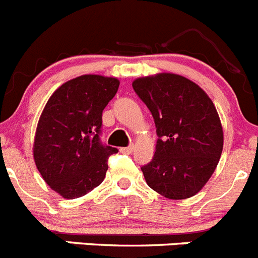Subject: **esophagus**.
I'll use <instances>...</instances> for the list:
<instances>
[{
  "label": "esophagus",
  "instance_id": "esophagus-1",
  "mask_svg": "<svg viewBox=\"0 0 258 258\" xmlns=\"http://www.w3.org/2000/svg\"><path fill=\"white\" fill-rule=\"evenodd\" d=\"M134 145H131V146H127V147H124V148H120V151H121L122 153H132L134 151Z\"/></svg>",
  "mask_w": 258,
  "mask_h": 258
}]
</instances>
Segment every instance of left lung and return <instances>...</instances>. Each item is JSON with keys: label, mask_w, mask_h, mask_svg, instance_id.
Instances as JSON below:
<instances>
[{"label": "left lung", "mask_w": 258, "mask_h": 258, "mask_svg": "<svg viewBox=\"0 0 258 258\" xmlns=\"http://www.w3.org/2000/svg\"><path fill=\"white\" fill-rule=\"evenodd\" d=\"M133 88L152 113L158 139L146 183L169 200L197 195L216 169L224 133L216 107L192 80L161 73L138 78Z\"/></svg>", "instance_id": "8db88e82"}]
</instances>
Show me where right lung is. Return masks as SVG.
<instances>
[{"label":"right lung","instance_id":"right-lung-1","mask_svg":"<svg viewBox=\"0 0 258 258\" xmlns=\"http://www.w3.org/2000/svg\"><path fill=\"white\" fill-rule=\"evenodd\" d=\"M116 78L87 74L58 87L49 97L35 131L33 156L52 190L74 200L100 185L107 158L117 148L103 146L102 111L116 94Z\"/></svg>","mask_w":258,"mask_h":258}]
</instances>
